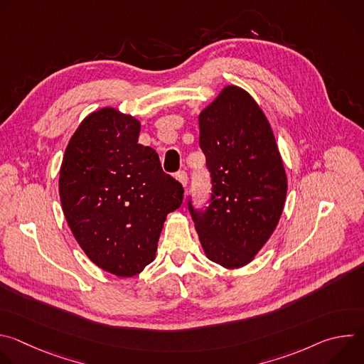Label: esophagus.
<instances>
[{"label":"esophagus","mask_w":364,"mask_h":364,"mask_svg":"<svg viewBox=\"0 0 364 364\" xmlns=\"http://www.w3.org/2000/svg\"><path fill=\"white\" fill-rule=\"evenodd\" d=\"M176 180L186 188L187 187V174L184 173V171H178L177 174H176Z\"/></svg>","instance_id":"34e87169"}]
</instances>
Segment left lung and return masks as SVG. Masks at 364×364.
<instances>
[{
    "mask_svg": "<svg viewBox=\"0 0 364 364\" xmlns=\"http://www.w3.org/2000/svg\"><path fill=\"white\" fill-rule=\"evenodd\" d=\"M200 148L213 191L204 212H190L203 252L237 269L250 264L281 219L288 177L272 127L249 92L225 86L198 114Z\"/></svg>",
    "mask_w": 364,
    "mask_h": 364,
    "instance_id": "obj_1",
    "label": "left lung"
}]
</instances>
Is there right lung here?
I'll list each match as a JSON object with an SVG mask.
<instances>
[{"instance_id": "obj_1", "label": "right lung", "mask_w": 364, "mask_h": 364, "mask_svg": "<svg viewBox=\"0 0 364 364\" xmlns=\"http://www.w3.org/2000/svg\"><path fill=\"white\" fill-rule=\"evenodd\" d=\"M141 121L117 108L90 112L72 135L60 166L66 222L90 261L119 278L155 259L167 215L184 190L152 148L138 144Z\"/></svg>"}]
</instances>
